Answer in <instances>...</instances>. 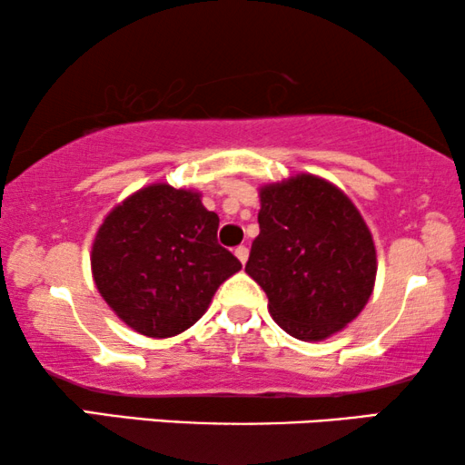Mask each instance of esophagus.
<instances>
[{
  "label": "esophagus",
  "mask_w": 465,
  "mask_h": 465,
  "mask_svg": "<svg viewBox=\"0 0 465 465\" xmlns=\"http://www.w3.org/2000/svg\"><path fill=\"white\" fill-rule=\"evenodd\" d=\"M234 256L239 258L241 264H245V262H247V256H250V250H247L245 245H239L237 250H234Z\"/></svg>",
  "instance_id": "34e87169"
}]
</instances>
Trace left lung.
<instances>
[{
    "mask_svg": "<svg viewBox=\"0 0 465 465\" xmlns=\"http://www.w3.org/2000/svg\"><path fill=\"white\" fill-rule=\"evenodd\" d=\"M258 224L245 272L285 332L323 341L360 315L374 288L377 252L339 188L309 173L269 183L260 190Z\"/></svg>",
    "mask_w": 465,
    "mask_h": 465,
    "instance_id": "1",
    "label": "left lung"
}]
</instances>
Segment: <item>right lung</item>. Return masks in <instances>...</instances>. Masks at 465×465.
<instances>
[{
	"label": "right lung",
	"instance_id": "add662e5",
	"mask_svg": "<svg viewBox=\"0 0 465 465\" xmlns=\"http://www.w3.org/2000/svg\"><path fill=\"white\" fill-rule=\"evenodd\" d=\"M201 194L152 183L114 207L93 243V277L120 320L152 339L199 322L241 262L218 243Z\"/></svg>",
	"mask_w": 465,
	"mask_h": 465
}]
</instances>
